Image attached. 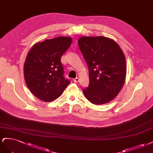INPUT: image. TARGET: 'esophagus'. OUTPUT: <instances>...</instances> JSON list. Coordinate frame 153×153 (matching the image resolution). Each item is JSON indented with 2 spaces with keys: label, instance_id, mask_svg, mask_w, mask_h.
Wrapping results in <instances>:
<instances>
[{
  "label": "esophagus",
  "instance_id": "34e87169",
  "mask_svg": "<svg viewBox=\"0 0 153 153\" xmlns=\"http://www.w3.org/2000/svg\"><path fill=\"white\" fill-rule=\"evenodd\" d=\"M74 81L75 82H78L79 81V79L78 77H76L74 79Z\"/></svg>",
  "mask_w": 153,
  "mask_h": 153
}]
</instances>
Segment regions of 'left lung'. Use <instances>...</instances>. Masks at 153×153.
Segmentation results:
<instances>
[{
    "label": "left lung",
    "instance_id": "obj_1",
    "mask_svg": "<svg viewBox=\"0 0 153 153\" xmlns=\"http://www.w3.org/2000/svg\"><path fill=\"white\" fill-rule=\"evenodd\" d=\"M78 46L87 63L90 82L82 90L93 104L108 103L117 95L126 77V59L118 44L103 36L82 37Z\"/></svg>",
    "mask_w": 153,
    "mask_h": 153
}]
</instances>
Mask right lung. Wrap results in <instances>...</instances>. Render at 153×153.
<instances>
[{
	"label": "right lung",
	"mask_w": 153,
	"mask_h": 153,
	"mask_svg": "<svg viewBox=\"0 0 153 153\" xmlns=\"http://www.w3.org/2000/svg\"><path fill=\"white\" fill-rule=\"evenodd\" d=\"M72 39L58 37L34 44L24 64V76L29 90L39 99L51 102L60 97L71 81L64 76L61 57Z\"/></svg>",
	"instance_id": "obj_1"
}]
</instances>
